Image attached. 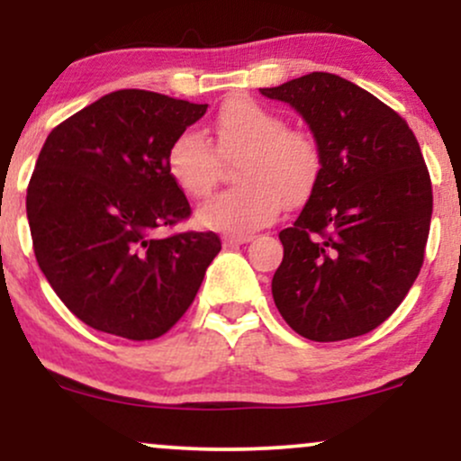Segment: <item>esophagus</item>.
<instances>
[{"mask_svg": "<svg viewBox=\"0 0 461 461\" xmlns=\"http://www.w3.org/2000/svg\"><path fill=\"white\" fill-rule=\"evenodd\" d=\"M253 240V234H245V231H234V234H225L223 242L225 247H234V245H242V242Z\"/></svg>", "mask_w": 461, "mask_h": 461, "instance_id": "34e87169", "label": "esophagus"}]
</instances>
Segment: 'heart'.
I'll list each match as a JSON object with an SVG mask.
<instances>
[{"label": "heart", "mask_w": 461, "mask_h": 461, "mask_svg": "<svg viewBox=\"0 0 461 461\" xmlns=\"http://www.w3.org/2000/svg\"><path fill=\"white\" fill-rule=\"evenodd\" d=\"M214 147L199 131H182L168 145L167 171L190 199H205L221 177V158L234 160L238 186L210 199L199 223L212 230L262 227L285 208L305 203L322 173L321 142L310 130L285 128L277 110L251 97H231L214 123Z\"/></svg>", "instance_id": "heart-1"}]
</instances>
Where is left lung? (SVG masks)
Returning a JSON list of instances; mask_svg holds the SVG:
<instances>
[{"instance_id": "8db88e82", "label": "left lung", "mask_w": 461, "mask_h": 461, "mask_svg": "<svg viewBox=\"0 0 461 461\" xmlns=\"http://www.w3.org/2000/svg\"><path fill=\"white\" fill-rule=\"evenodd\" d=\"M321 142L322 173L293 227L279 231V314L299 336L338 342L399 308L425 260L433 194L414 131L357 84L314 71L275 88Z\"/></svg>"}]
</instances>
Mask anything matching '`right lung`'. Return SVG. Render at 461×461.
Returning <instances> with one entry per match:
<instances>
[{
  "label": "right lung",
  "instance_id": "1",
  "mask_svg": "<svg viewBox=\"0 0 461 461\" xmlns=\"http://www.w3.org/2000/svg\"><path fill=\"white\" fill-rule=\"evenodd\" d=\"M205 110L125 88L47 136L25 197L32 245L54 293L93 330L153 340L197 297L221 238L153 231L193 212L168 176L167 151Z\"/></svg>",
  "mask_w": 461,
  "mask_h": 461
}]
</instances>
